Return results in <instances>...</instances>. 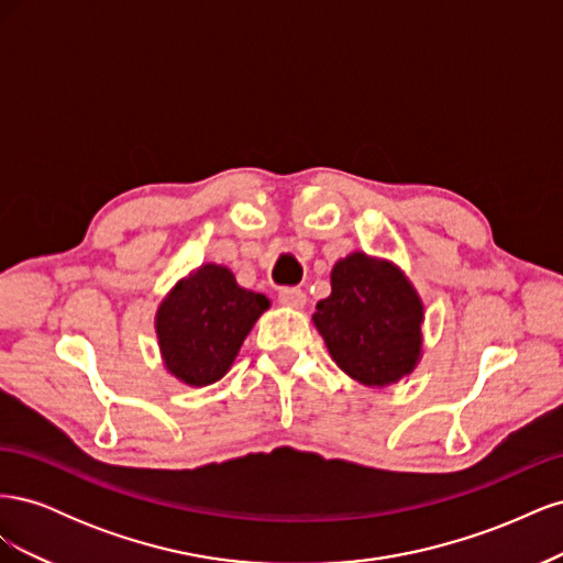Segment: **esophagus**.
<instances>
[{"label":"esophagus","mask_w":563,"mask_h":563,"mask_svg":"<svg viewBox=\"0 0 563 563\" xmlns=\"http://www.w3.org/2000/svg\"><path fill=\"white\" fill-rule=\"evenodd\" d=\"M305 300H308V298H305V294L300 291L298 286L279 288V302L286 305V308H302Z\"/></svg>","instance_id":"esophagus-1"}]
</instances>
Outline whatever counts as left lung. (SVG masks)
Instances as JSON below:
<instances>
[{
    "instance_id": "8db88e82",
    "label": "left lung",
    "mask_w": 563,
    "mask_h": 563,
    "mask_svg": "<svg viewBox=\"0 0 563 563\" xmlns=\"http://www.w3.org/2000/svg\"><path fill=\"white\" fill-rule=\"evenodd\" d=\"M312 319L333 362L364 385L397 383L420 356V298L395 265L364 253L335 263Z\"/></svg>"
}]
</instances>
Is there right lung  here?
I'll list each match as a JSON object with an SVG mask.
<instances>
[{"label":"right lung","instance_id":"right-lung-1","mask_svg":"<svg viewBox=\"0 0 563 563\" xmlns=\"http://www.w3.org/2000/svg\"><path fill=\"white\" fill-rule=\"evenodd\" d=\"M267 308L269 300L236 286L228 267L201 265L168 294L157 312L166 368L195 387L223 378Z\"/></svg>","mask_w":563,"mask_h":563}]
</instances>
